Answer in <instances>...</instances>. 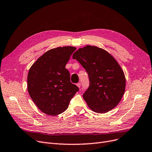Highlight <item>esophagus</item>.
I'll return each instance as SVG.
<instances>
[{
    "instance_id": "esophagus-1",
    "label": "esophagus",
    "mask_w": 152,
    "mask_h": 152,
    "mask_svg": "<svg viewBox=\"0 0 152 152\" xmlns=\"http://www.w3.org/2000/svg\"><path fill=\"white\" fill-rule=\"evenodd\" d=\"M76 85H77V86L78 88H80V87H81V83H78L76 84Z\"/></svg>"
}]
</instances>
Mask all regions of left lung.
Segmentation results:
<instances>
[{
	"mask_svg": "<svg viewBox=\"0 0 152 152\" xmlns=\"http://www.w3.org/2000/svg\"><path fill=\"white\" fill-rule=\"evenodd\" d=\"M88 72L89 86L83 97L91 110L106 113L118 105L126 86L123 71L116 59L106 50L86 46L73 54Z\"/></svg>",
	"mask_w": 152,
	"mask_h": 152,
	"instance_id": "8db88e82",
	"label": "left lung"
}]
</instances>
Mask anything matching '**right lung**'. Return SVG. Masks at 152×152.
<instances>
[{
    "label": "right lung",
    "mask_w": 152,
    "mask_h": 152,
    "mask_svg": "<svg viewBox=\"0 0 152 152\" xmlns=\"http://www.w3.org/2000/svg\"><path fill=\"white\" fill-rule=\"evenodd\" d=\"M76 49L72 46L50 49L38 58L28 72V92L45 114L56 116L63 113L79 91L70 81L69 72L65 67Z\"/></svg>",
    "instance_id": "add662e5"
}]
</instances>
